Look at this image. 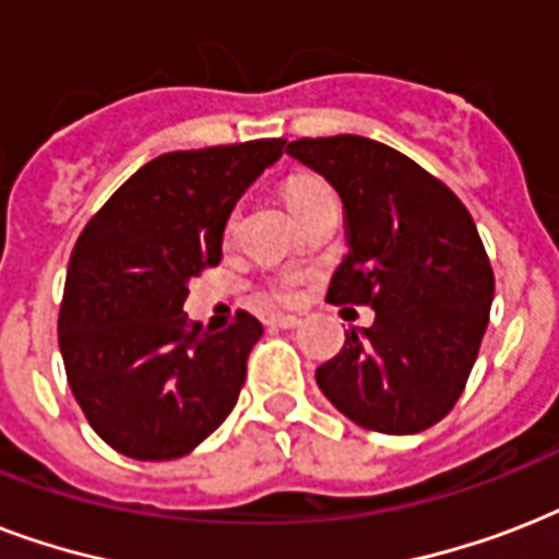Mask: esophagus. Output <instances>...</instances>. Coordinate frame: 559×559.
I'll use <instances>...</instances> for the list:
<instances>
[{
	"mask_svg": "<svg viewBox=\"0 0 559 559\" xmlns=\"http://www.w3.org/2000/svg\"><path fill=\"white\" fill-rule=\"evenodd\" d=\"M270 328H281V331H293V328H298L301 324V319L298 316H272Z\"/></svg>",
	"mask_w": 559,
	"mask_h": 559,
	"instance_id": "1",
	"label": "esophagus"
}]
</instances>
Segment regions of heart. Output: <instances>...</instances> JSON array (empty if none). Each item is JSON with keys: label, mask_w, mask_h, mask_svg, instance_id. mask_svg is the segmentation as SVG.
<instances>
[{"label": "heart", "mask_w": 559, "mask_h": 559, "mask_svg": "<svg viewBox=\"0 0 559 559\" xmlns=\"http://www.w3.org/2000/svg\"><path fill=\"white\" fill-rule=\"evenodd\" d=\"M331 188L324 186L319 177H293L284 188V197H287V205L293 214H301V211L310 205V202L328 197ZM298 296V275H281V278L270 281V287L263 289V301H272V305H289L296 301Z\"/></svg>", "instance_id": "1"}]
</instances>
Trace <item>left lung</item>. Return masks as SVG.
<instances>
[{
    "instance_id": "8db88e82",
    "label": "left lung",
    "mask_w": 559,
    "mask_h": 559,
    "mask_svg": "<svg viewBox=\"0 0 559 559\" xmlns=\"http://www.w3.org/2000/svg\"><path fill=\"white\" fill-rule=\"evenodd\" d=\"M287 153L345 205L350 252L333 305L373 307L371 328L316 368L324 397L362 429L415 435L450 415L493 305V266L464 202L389 144L362 135L298 139Z\"/></svg>"
}]
</instances>
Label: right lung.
<instances>
[{"instance_id": "1", "label": "right lung", "mask_w": 559, "mask_h": 559, "mask_svg": "<svg viewBox=\"0 0 559 559\" xmlns=\"http://www.w3.org/2000/svg\"><path fill=\"white\" fill-rule=\"evenodd\" d=\"M258 139L165 153L109 197L74 243L60 305V354L90 426L135 461L191 452L235 408L263 324L237 310L226 331L188 322V281L223 258L243 191L284 153Z\"/></svg>"}]
</instances>
